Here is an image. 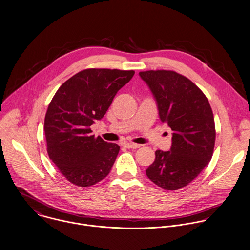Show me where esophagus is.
<instances>
[{
    "label": "esophagus",
    "mask_w": 250,
    "mask_h": 250,
    "mask_svg": "<svg viewBox=\"0 0 250 250\" xmlns=\"http://www.w3.org/2000/svg\"><path fill=\"white\" fill-rule=\"evenodd\" d=\"M124 146L127 147V148L137 149V148H139L141 146H140V145H137V144H132V143H125V144H124Z\"/></svg>",
    "instance_id": "34e87169"
}]
</instances>
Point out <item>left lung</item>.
Masks as SVG:
<instances>
[{"label":"left lung","mask_w":250,"mask_h":250,"mask_svg":"<svg viewBox=\"0 0 250 250\" xmlns=\"http://www.w3.org/2000/svg\"><path fill=\"white\" fill-rule=\"evenodd\" d=\"M139 75L156 101L160 120L172 131L169 150L155 152L146 175L165 190L180 189L197 177L212 157L215 126L210 104L195 84L175 72Z\"/></svg>","instance_id":"obj_1"}]
</instances>
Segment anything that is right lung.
Here are the masks:
<instances>
[{"instance_id":"right-lung-1","label":"right lung","mask_w":250,"mask_h":250,"mask_svg":"<svg viewBox=\"0 0 250 250\" xmlns=\"http://www.w3.org/2000/svg\"><path fill=\"white\" fill-rule=\"evenodd\" d=\"M134 71L84 70L62 84L44 118L47 153L72 183L88 187L104 179L114 164L119 146L91 135L116 93L134 77Z\"/></svg>"}]
</instances>
